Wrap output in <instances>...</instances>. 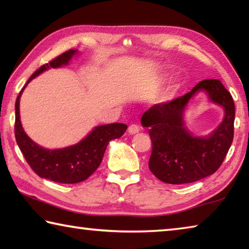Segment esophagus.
<instances>
[{
	"label": "esophagus",
	"mask_w": 249,
	"mask_h": 249,
	"mask_svg": "<svg viewBox=\"0 0 249 249\" xmlns=\"http://www.w3.org/2000/svg\"><path fill=\"white\" fill-rule=\"evenodd\" d=\"M138 132H140V126H138L137 124H132L128 127V133L130 135H134V134H137Z\"/></svg>",
	"instance_id": "1"
}]
</instances>
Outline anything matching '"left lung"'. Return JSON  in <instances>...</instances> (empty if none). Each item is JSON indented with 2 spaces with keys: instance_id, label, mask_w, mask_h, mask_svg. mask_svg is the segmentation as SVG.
<instances>
[{
  "instance_id": "obj_1",
  "label": "left lung",
  "mask_w": 249,
  "mask_h": 249,
  "mask_svg": "<svg viewBox=\"0 0 249 249\" xmlns=\"http://www.w3.org/2000/svg\"><path fill=\"white\" fill-rule=\"evenodd\" d=\"M199 90L208 93L213 103L225 108V119L209 137L197 138L183 121L184 109ZM235 105L220 80H202L184 95L169 102L155 104L142 116L149 127L153 150L149 169L159 180L170 184L191 183L213 175L227 155L234 137Z\"/></svg>"
}]
</instances>
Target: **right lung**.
I'll return each instance as SVG.
<instances>
[{"instance_id": "1", "label": "right lung", "mask_w": 249, "mask_h": 249, "mask_svg": "<svg viewBox=\"0 0 249 249\" xmlns=\"http://www.w3.org/2000/svg\"><path fill=\"white\" fill-rule=\"evenodd\" d=\"M77 53L78 50L70 49L53 59L49 64L41 66L28 79L27 83L45 70L68 65ZM25 87L15 102V138L27 163L40 178L58 183H78L87 180L99 168L108 142L120 138L127 129V125L113 123L96 126L78 144L60 149L43 148L27 136L20 124L19 99Z\"/></svg>"}]
</instances>
